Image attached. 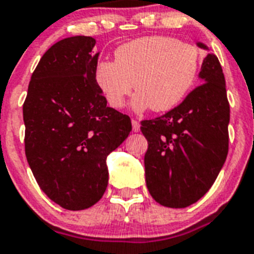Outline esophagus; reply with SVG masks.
<instances>
[{"label": "esophagus", "mask_w": 254, "mask_h": 254, "mask_svg": "<svg viewBox=\"0 0 254 254\" xmlns=\"http://www.w3.org/2000/svg\"><path fill=\"white\" fill-rule=\"evenodd\" d=\"M131 127H133V131L138 133L140 130V124L136 120H131Z\"/></svg>", "instance_id": "obj_1"}]
</instances>
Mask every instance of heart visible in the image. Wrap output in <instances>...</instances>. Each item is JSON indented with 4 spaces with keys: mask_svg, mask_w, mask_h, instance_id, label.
<instances>
[{
    "mask_svg": "<svg viewBox=\"0 0 254 254\" xmlns=\"http://www.w3.org/2000/svg\"><path fill=\"white\" fill-rule=\"evenodd\" d=\"M202 56L197 46L167 35L142 37L115 50V61H100L94 81L107 103L120 109L134 88V111L162 112L179 105L194 85Z\"/></svg>",
    "mask_w": 254,
    "mask_h": 254,
    "instance_id": "b5f03b06",
    "label": "heart"
}]
</instances>
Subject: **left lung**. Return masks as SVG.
<instances>
[{"label": "left lung", "instance_id": "obj_1", "mask_svg": "<svg viewBox=\"0 0 254 254\" xmlns=\"http://www.w3.org/2000/svg\"><path fill=\"white\" fill-rule=\"evenodd\" d=\"M202 50L204 43L197 42ZM202 84L175 109L160 118L142 121L148 142L144 154L145 183L157 203L184 208L195 203L212 187L229 149L230 106L219 59L204 57Z\"/></svg>", "mask_w": 254, "mask_h": 254}]
</instances>
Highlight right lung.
<instances>
[{
	"label": "right lung",
	"mask_w": 254,
	"mask_h": 254,
	"mask_svg": "<svg viewBox=\"0 0 254 254\" xmlns=\"http://www.w3.org/2000/svg\"><path fill=\"white\" fill-rule=\"evenodd\" d=\"M96 39L69 37L39 60L23 106L25 154L47 197L70 211L96 204L109 184L107 156L131 130L94 81Z\"/></svg>",
	"instance_id": "add662e5"
}]
</instances>
